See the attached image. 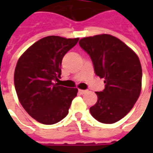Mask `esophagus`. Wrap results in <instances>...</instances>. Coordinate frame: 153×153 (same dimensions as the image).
I'll list each match as a JSON object with an SVG mask.
<instances>
[{"mask_svg":"<svg viewBox=\"0 0 153 153\" xmlns=\"http://www.w3.org/2000/svg\"><path fill=\"white\" fill-rule=\"evenodd\" d=\"M79 94H84V93H87V90L79 89Z\"/></svg>","mask_w":153,"mask_h":153,"instance_id":"1","label":"esophagus"}]
</instances>
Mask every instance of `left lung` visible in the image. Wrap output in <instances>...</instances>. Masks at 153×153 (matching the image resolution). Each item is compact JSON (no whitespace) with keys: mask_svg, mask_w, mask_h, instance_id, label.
I'll use <instances>...</instances> for the list:
<instances>
[{"mask_svg":"<svg viewBox=\"0 0 153 153\" xmlns=\"http://www.w3.org/2000/svg\"><path fill=\"white\" fill-rule=\"evenodd\" d=\"M79 46L89 55L95 74L106 83L102 92H96L97 102L90 107L91 115L104 124L119 121L130 111L140 95L142 67L138 56L109 34L83 38Z\"/></svg>","mask_w":153,"mask_h":153,"instance_id":"obj_1","label":"left lung"}]
</instances>
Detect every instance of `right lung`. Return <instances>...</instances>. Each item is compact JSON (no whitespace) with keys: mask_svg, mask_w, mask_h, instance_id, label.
<instances>
[{"mask_svg":"<svg viewBox=\"0 0 153 153\" xmlns=\"http://www.w3.org/2000/svg\"><path fill=\"white\" fill-rule=\"evenodd\" d=\"M79 38L48 36L33 44L19 59L15 87L22 106L37 121L53 125L69 113L78 89L55 83L61 74L64 56Z\"/></svg>","mask_w":153,"mask_h":153,"instance_id":"right-lung-1","label":"right lung"}]
</instances>
